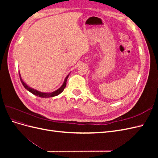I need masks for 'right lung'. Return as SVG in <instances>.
<instances>
[{"mask_svg": "<svg viewBox=\"0 0 158 158\" xmlns=\"http://www.w3.org/2000/svg\"><path fill=\"white\" fill-rule=\"evenodd\" d=\"M70 73L66 76V78L64 80V82L63 84V85H61V86L58 89H56L55 91H54V92H40V91H38L35 89H33L31 87H30L29 85H27L24 82H23L22 78H21V75H20V73H19V74H20V80H21V82L22 84H23V87H24L27 91H29L30 92H31V94H33V95H37V96L38 97H40V98H52V97H55V96H56V95H59L60 93H62L63 92V90L64 89V88L66 87V81H67V79L69 78V76L70 75Z\"/></svg>", "mask_w": 158, "mask_h": 158, "instance_id": "right-lung-1", "label": "right lung"}]
</instances>
